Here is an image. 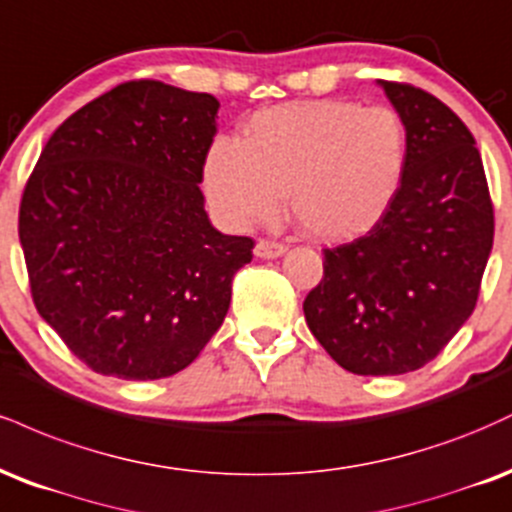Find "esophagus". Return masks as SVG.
I'll list each match as a JSON object with an SVG mask.
<instances>
[{"label": "esophagus", "mask_w": 512, "mask_h": 512, "mask_svg": "<svg viewBox=\"0 0 512 512\" xmlns=\"http://www.w3.org/2000/svg\"><path fill=\"white\" fill-rule=\"evenodd\" d=\"M254 254L258 258H280L285 254V246L278 242H268V239H258L254 246Z\"/></svg>", "instance_id": "1"}]
</instances>
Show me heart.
Segmentation results:
<instances>
[{"label": "heart", "instance_id": "heart-1", "mask_svg": "<svg viewBox=\"0 0 512 512\" xmlns=\"http://www.w3.org/2000/svg\"><path fill=\"white\" fill-rule=\"evenodd\" d=\"M410 136L398 112L326 98L268 107L242 141L218 138L203 186L222 225L244 230L287 206L309 237L342 244L386 218L405 177Z\"/></svg>", "mask_w": 512, "mask_h": 512}]
</instances>
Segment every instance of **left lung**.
I'll use <instances>...</instances> for the list:
<instances>
[{
	"label": "left lung",
	"instance_id": "1",
	"mask_svg": "<svg viewBox=\"0 0 512 512\" xmlns=\"http://www.w3.org/2000/svg\"><path fill=\"white\" fill-rule=\"evenodd\" d=\"M376 83L410 136L400 194L366 237L326 249L304 316L342 369L398 376L429 364L472 316L494 208L458 114L419 88Z\"/></svg>",
	"mask_w": 512,
	"mask_h": 512
}]
</instances>
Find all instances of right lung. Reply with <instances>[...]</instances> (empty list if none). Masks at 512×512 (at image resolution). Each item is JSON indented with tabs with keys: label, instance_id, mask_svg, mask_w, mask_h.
I'll use <instances>...</instances> for the list:
<instances>
[{
	"label": "right lung",
	"instance_id": "add662e5",
	"mask_svg": "<svg viewBox=\"0 0 512 512\" xmlns=\"http://www.w3.org/2000/svg\"><path fill=\"white\" fill-rule=\"evenodd\" d=\"M220 102L112 88L42 148L18 213L38 314L102 376H174L218 333L254 242L213 227L198 184Z\"/></svg>",
	"mask_w": 512,
	"mask_h": 512
}]
</instances>
